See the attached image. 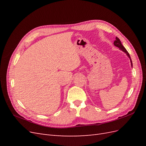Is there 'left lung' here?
Masks as SVG:
<instances>
[{"mask_svg":"<svg viewBox=\"0 0 146 146\" xmlns=\"http://www.w3.org/2000/svg\"><path fill=\"white\" fill-rule=\"evenodd\" d=\"M114 45L115 46H116V47H119L123 52H125L126 54H127V56H129V58H130V55L129 54V52H128L127 50L125 49V48L123 46V45L122 44V43H121V42L120 41V39H119L117 37L116 38V40L114 41ZM130 61H131V66H133V64H132V61H131V58H130Z\"/></svg>","mask_w":146,"mask_h":146,"instance_id":"8db88e82","label":"left lung"}]
</instances>
